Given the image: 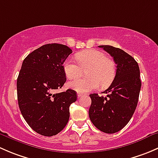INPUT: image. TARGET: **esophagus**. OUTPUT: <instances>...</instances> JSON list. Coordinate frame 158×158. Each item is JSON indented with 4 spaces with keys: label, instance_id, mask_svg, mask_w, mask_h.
I'll list each match as a JSON object with an SVG mask.
<instances>
[{
    "label": "esophagus",
    "instance_id": "1",
    "mask_svg": "<svg viewBox=\"0 0 158 158\" xmlns=\"http://www.w3.org/2000/svg\"><path fill=\"white\" fill-rule=\"evenodd\" d=\"M82 95H83V94H82V93H80V92H78V94H77L78 98H80V97L82 96Z\"/></svg>",
    "mask_w": 158,
    "mask_h": 158
}]
</instances>
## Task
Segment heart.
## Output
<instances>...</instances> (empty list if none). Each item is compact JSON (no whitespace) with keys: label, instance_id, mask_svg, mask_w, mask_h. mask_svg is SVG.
I'll return each mask as SVG.
<instances>
[{"label":"heart","instance_id":"1","mask_svg":"<svg viewBox=\"0 0 158 158\" xmlns=\"http://www.w3.org/2000/svg\"><path fill=\"white\" fill-rule=\"evenodd\" d=\"M76 63L66 60L63 69L68 79H76L80 77L83 70H87L86 79H79L69 83V88L78 92H88L98 89L99 85L106 87L111 84L115 76V63L106 54L96 49H89L78 52Z\"/></svg>","mask_w":158,"mask_h":158}]
</instances>
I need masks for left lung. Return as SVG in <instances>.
<instances>
[{"label":"left lung","mask_w":158,"mask_h":158,"mask_svg":"<svg viewBox=\"0 0 158 158\" xmlns=\"http://www.w3.org/2000/svg\"><path fill=\"white\" fill-rule=\"evenodd\" d=\"M113 57L116 73L111 85L103 93L90 94L89 110L91 122L98 130L113 134L122 130L131 118L139 98L141 82L140 69L135 59L125 51L112 46H98Z\"/></svg>","instance_id":"8db88e82"}]
</instances>
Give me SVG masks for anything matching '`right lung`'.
Listing matches in <instances>:
<instances>
[{
    "instance_id": "add662e5",
    "label": "right lung",
    "mask_w": 158,
    "mask_h": 158,
    "mask_svg": "<svg viewBox=\"0 0 158 158\" xmlns=\"http://www.w3.org/2000/svg\"><path fill=\"white\" fill-rule=\"evenodd\" d=\"M72 52L63 44H46L24 59L19 73V108L30 128L44 136L56 135L65 128L70 105L77 99L73 89L53 93L66 82L63 63Z\"/></svg>"
}]
</instances>
